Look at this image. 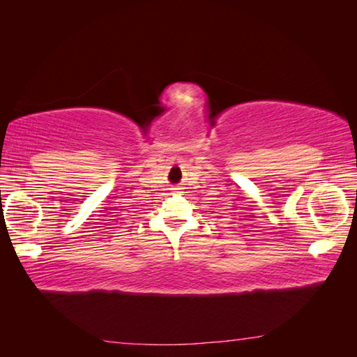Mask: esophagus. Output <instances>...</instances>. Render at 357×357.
Returning <instances> with one entry per match:
<instances>
[{"label":"esophagus","instance_id":"34e87169","mask_svg":"<svg viewBox=\"0 0 357 357\" xmlns=\"http://www.w3.org/2000/svg\"><path fill=\"white\" fill-rule=\"evenodd\" d=\"M180 189H181L180 186H172V188H171V190H172V192H178Z\"/></svg>","mask_w":357,"mask_h":357}]
</instances>
